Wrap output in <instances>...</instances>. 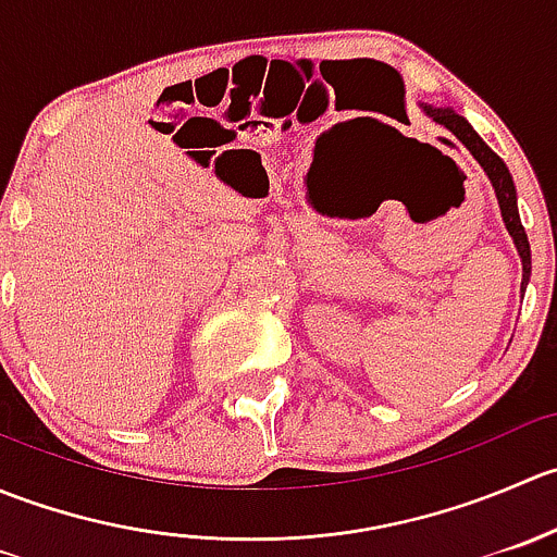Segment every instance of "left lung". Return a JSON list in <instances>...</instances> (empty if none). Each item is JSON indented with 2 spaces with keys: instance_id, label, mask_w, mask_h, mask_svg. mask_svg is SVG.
I'll return each instance as SVG.
<instances>
[{
  "instance_id": "obj_1",
  "label": "left lung",
  "mask_w": 557,
  "mask_h": 557,
  "mask_svg": "<svg viewBox=\"0 0 557 557\" xmlns=\"http://www.w3.org/2000/svg\"><path fill=\"white\" fill-rule=\"evenodd\" d=\"M420 107H423V112L431 117V121L442 123L447 132H453L455 137L463 143V148L469 150L471 156H474L476 164H480L482 170H485L487 177H491L493 190H496L498 207H502L504 226H507L509 237L515 239V247H518V256L522 261L520 290H525L528 280H531V245H528V234H525V228H522V223H520L518 190H515L512 174H509L507 164H504V161L498 159V156L493 153V150L487 148L485 143H482L480 134H476L474 128L469 126V121H466L463 115H458L453 107H440V104H420Z\"/></svg>"
}]
</instances>
